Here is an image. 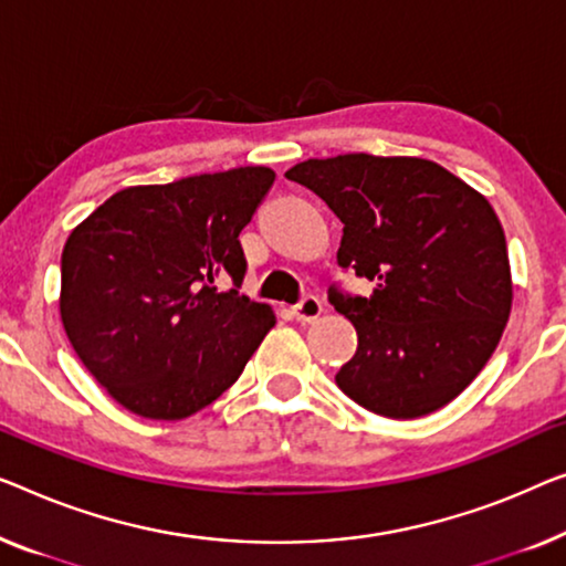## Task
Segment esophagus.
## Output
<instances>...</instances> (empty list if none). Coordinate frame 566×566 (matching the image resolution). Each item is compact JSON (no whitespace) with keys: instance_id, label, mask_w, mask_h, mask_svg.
<instances>
[{"instance_id":"34e87169","label":"esophagus","mask_w":566,"mask_h":566,"mask_svg":"<svg viewBox=\"0 0 566 566\" xmlns=\"http://www.w3.org/2000/svg\"><path fill=\"white\" fill-rule=\"evenodd\" d=\"M322 311H324L322 301H318L316 296H306L301 303H296V306L291 308V314H293V318H296V322L311 324V322H316L318 316H322Z\"/></svg>"}]
</instances>
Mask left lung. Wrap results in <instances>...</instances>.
I'll list each match as a JSON object with an SVG mask.
<instances>
[{
    "mask_svg": "<svg viewBox=\"0 0 566 566\" xmlns=\"http://www.w3.org/2000/svg\"><path fill=\"white\" fill-rule=\"evenodd\" d=\"M285 178L339 217L337 263L373 283L370 298L329 291L357 329L342 392L388 419L439 411L478 378L511 316V263L490 201L406 155L311 158Z\"/></svg>",
    "mask_w": 566,
    "mask_h": 566,
    "instance_id": "1",
    "label": "left lung"
}]
</instances>
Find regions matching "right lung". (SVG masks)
Returning <instances> with one entry per match:
<instances>
[{"mask_svg":"<svg viewBox=\"0 0 566 566\" xmlns=\"http://www.w3.org/2000/svg\"><path fill=\"white\" fill-rule=\"evenodd\" d=\"M275 174L265 166L129 186L69 234L61 322L94 380L143 419L181 421L222 396L273 329L240 296L237 237ZM232 276L234 290L217 292Z\"/></svg>","mask_w":566,"mask_h":566,"instance_id":"right-lung-1","label":"right lung"}]
</instances>
